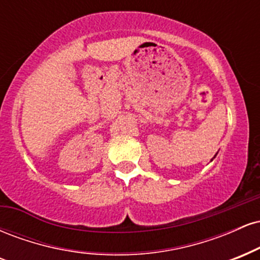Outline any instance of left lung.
Masks as SVG:
<instances>
[{
  "mask_svg": "<svg viewBox=\"0 0 260 260\" xmlns=\"http://www.w3.org/2000/svg\"><path fill=\"white\" fill-rule=\"evenodd\" d=\"M215 156H216V155H215ZM215 156H214V157H215Z\"/></svg>",
  "mask_w": 260,
  "mask_h": 260,
  "instance_id": "obj_1",
  "label": "left lung"
}]
</instances>
